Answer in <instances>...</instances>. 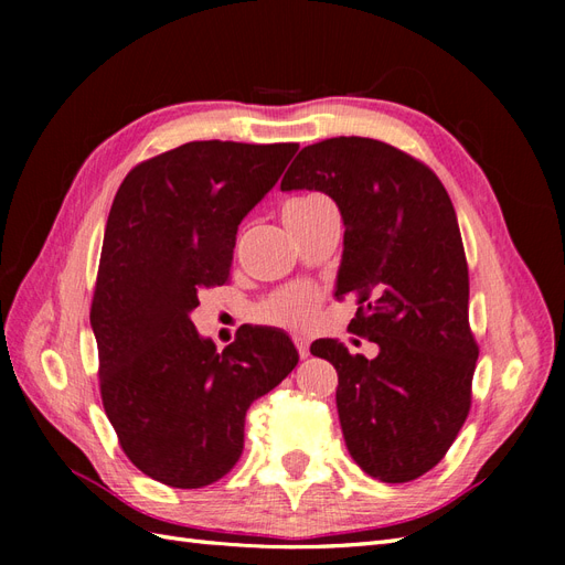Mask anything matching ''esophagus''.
Segmentation results:
<instances>
[{"mask_svg": "<svg viewBox=\"0 0 565 565\" xmlns=\"http://www.w3.org/2000/svg\"><path fill=\"white\" fill-rule=\"evenodd\" d=\"M295 344H297V351L301 358H309V339H306L303 334H295Z\"/></svg>", "mask_w": 565, "mask_h": 565, "instance_id": "1", "label": "esophagus"}]
</instances>
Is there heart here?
I'll list each match as a JSON object with an SVG mask.
<instances>
[{"label":"heart","mask_w":565,"mask_h":565,"mask_svg":"<svg viewBox=\"0 0 565 565\" xmlns=\"http://www.w3.org/2000/svg\"><path fill=\"white\" fill-rule=\"evenodd\" d=\"M328 207H332V202L328 198L309 195V198H299L295 202H289L285 214H292V212L313 214ZM318 301H320L318 292L311 287H301V285L287 287L262 303L259 318L268 324H278V328H303V324H309L313 320Z\"/></svg>","instance_id":"obj_1"}]
</instances>
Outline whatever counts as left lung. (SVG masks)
Here are the masks:
<instances>
[{"label":"left lung","instance_id":"1","mask_svg":"<svg viewBox=\"0 0 565 565\" xmlns=\"http://www.w3.org/2000/svg\"><path fill=\"white\" fill-rule=\"evenodd\" d=\"M282 191L330 195L344 218L334 297H358L349 330L374 358L318 339L339 374V424L353 461L384 483L434 469L471 407L478 347L469 268L450 195L419 160L363 136L306 146Z\"/></svg>","mask_w":565,"mask_h":565}]
</instances>
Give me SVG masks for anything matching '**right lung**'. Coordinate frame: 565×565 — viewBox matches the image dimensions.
<instances>
[{
	"label": "right lung",
	"instance_id": "1",
	"mask_svg": "<svg viewBox=\"0 0 565 565\" xmlns=\"http://www.w3.org/2000/svg\"><path fill=\"white\" fill-rule=\"evenodd\" d=\"M299 143L191 141L136 164L108 214L92 301L98 380L125 455L172 488H204L243 455L249 405L299 363L282 330L243 324L216 351L191 313L224 285L235 235Z\"/></svg>",
	"mask_w": 565,
	"mask_h": 565
}]
</instances>
